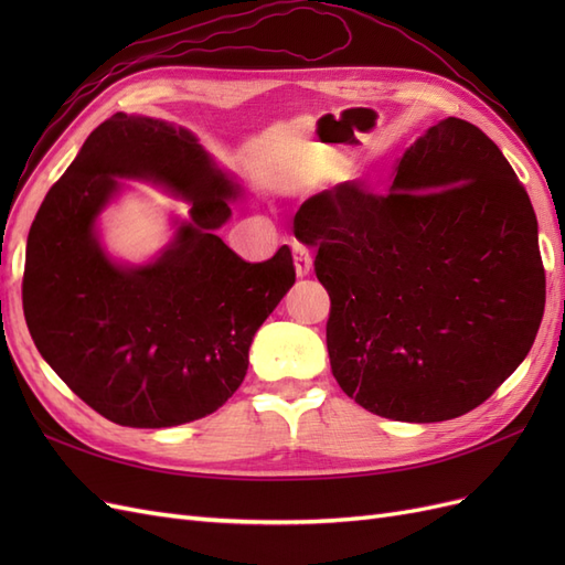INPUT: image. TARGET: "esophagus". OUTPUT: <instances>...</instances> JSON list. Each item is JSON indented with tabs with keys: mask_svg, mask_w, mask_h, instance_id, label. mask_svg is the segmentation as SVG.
Returning a JSON list of instances; mask_svg holds the SVG:
<instances>
[{
	"mask_svg": "<svg viewBox=\"0 0 565 565\" xmlns=\"http://www.w3.org/2000/svg\"><path fill=\"white\" fill-rule=\"evenodd\" d=\"M295 249V266H297V276L299 278H306L311 273V266H313V256H311V252L306 249L303 245H295L292 247Z\"/></svg>",
	"mask_w": 565,
	"mask_h": 565,
	"instance_id": "1",
	"label": "esophagus"
}]
</instances>
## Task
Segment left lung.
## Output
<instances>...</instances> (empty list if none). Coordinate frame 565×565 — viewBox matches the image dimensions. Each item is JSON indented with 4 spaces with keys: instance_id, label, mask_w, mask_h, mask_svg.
I'll list each match as a JSON object with an SVG mask.
<instances>
[{
    "instance_id": "1",
    "label": "left lung",
    "mask_w": 565,
    "mask_h": 565,
    "mask_svg": "<svg viewBox=\"0 0 565 565\" xmlns=\"http://www.w3.org/2000/svg\"><path fill=\"white\" fill-rule=\"evenodd\" d=\"M297 218L330 295L332 374L370 413L467 415L533 347L546 297L537 218L502 150L467 119L426 129L388 193L347 181Z\"/></svg>"
}]
</instances>
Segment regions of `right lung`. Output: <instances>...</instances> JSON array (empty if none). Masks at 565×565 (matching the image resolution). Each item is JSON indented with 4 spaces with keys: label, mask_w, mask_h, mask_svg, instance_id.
Masks as SVG:
<instances>
[{
    "label": "right lung",
    "mask_w": 565,
    "mask_h": 565,
    "mask_svg": "<svg viewBox=\"0 0 565 565\" xmlns=\"http://www.w3.org/2000/svg\"><path fill=\"white\" fill-rule=\"evenodd\" d=\"M115 175L192 202V221L152 265L127 269L95 241ZM237 188L195 136L115 113L51 185L28 235L23 313L44 361L98 415L162 429L212 415L243 384L256 330L295 285L292 252L241 259L214 233Z\"/></svg>",
    "instance_id": "add662e5"
}]
</instances>
